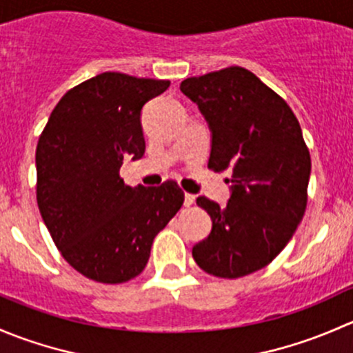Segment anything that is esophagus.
Masks as SVG:
<instances>
[{"label":"esophagus","instance_id":"34e87169","mask_svg":"<svg viewBox=\"0 0 353 353\" xmlns=\"http://www.w3.org/2000/svg\"><path fill=\"white\" fill-rule=\"evenodd\" d=\"M194 199H196V196H194V194L186 193V194H184V205H186V206L194 205Z\"/></svg>","mask_w":353,"mask_h":353}]
</instances>
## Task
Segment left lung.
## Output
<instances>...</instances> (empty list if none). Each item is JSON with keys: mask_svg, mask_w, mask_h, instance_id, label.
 I'll list each match as a JSON object with an SVG mask.
<instances>
[{"mask_svg": "<svg viewBox=\"0 0 353 353\" xmlns=\"http://www.w3.org/2000/svg\"><path fill=\"white\" fill-rule=\"evenodd\" d=\"M181 90L212 130L208 169L232 172L227 206L196 199L213 227L193 258L219 279L251 275L280 254L307 206L311 155L301 124L275 90L241 66L186 78Z\"/></svg>", "mask_w": 353, "mask_h": 353, "instance_id": "left-lung-1", "label": "left lung"}]
</instances>
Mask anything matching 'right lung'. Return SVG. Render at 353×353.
Returning <instances> with one entry per match:
<instances>
[{
  "mask_svg": "<svg viewBox=\"0 0 353 353\" xmlns=\"http://www.w3.org/2000/svg\"><path fill=\"white\" fill-rule=\"evenodd\" d=\"M169 85L105 71L70 88L39 137V212L63 258L95 282L140 275L155 236L183 206L176 181L131 188L119 176L124 157L145 154L141 108Z\"/></svg>",
  "mask_w": 353,
  "mask_h": 353,
  "instance_id": "right-lung-1",
  "label": "right lung"
}]
</instances>
